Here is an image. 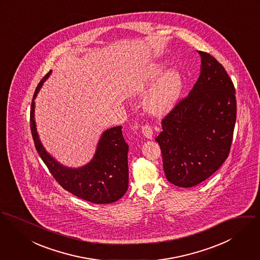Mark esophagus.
I'll use <instances>...</instances> for the list:
<instances>
[{
	"label": "esophagus",
	"instance_id": "obj_1",
	"mask_svg": "<svg viewBox=\"0 0 260 260\" xmlns=\"http://www.w3.org/2000/svg\"><path fill=\"white\" fill-rule=\"evenodd\" d=\"M142 133L144 135V137L148 140H152V137H153V132H152V128L149 126V125H143L142 127Z\"/></svg>",
	"mask_w": 260,
	"mask_h": 260
}]
</instances>
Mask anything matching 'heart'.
<instances>
[{
  "mask_svg": "<svg viewBox=\"0 0 260 260\" xmlns=\"http://www.w3.org/2000/svg\"><path fill=\"white\" fill-rule=\"evenodd\" d=\"M160 61H150L138 69L126 83L127 94L144 96V110L153 117H161L171 113L178 104L182 89L183 77L177 69L166 71Z\"/></svg>",
  "mask_w": 260,
  "mask_h": 260,
  "instance_id": "heart-1",
  "label": "heart"
}]
</instances>
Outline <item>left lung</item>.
Segmentation results:
<instances>
[{
    "mask_svg": "<svg viewBox=\"0 0 260 260\" xmlns=\"http://www.w3.org/2000/svg\"><path fill=\"white\" fill-rule=\"evenodd\" d=\"M201 75L161 121L158 143L170 182L194 186L215 173L231 150L236 120L235 89L226 71L212 56L199 52Z\"/></svg>",
    "mask_w": 260,
    "mask_h": 260,
    "instance_id": "left-lung-1",
    "label": "left lung"
}]
</instances>
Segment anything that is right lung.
I'll use <instances>...</instances> for the list:
<instances>
[{"label": "right lung", "instance_id": "right-lung-1", "mask_svg": "<svg viewBox=\"0 0 260 260\" xmlns=\"http://www.w3.org/2000/svg\"><path fill=\"white\" fill-rule=\"evenodd\" d=\"M51 74L52 71L38 85L30 106V131L37 151L55 179L69 192L96 204L118 201L128 187V145L122 137L120 125L106 129L99 140L92 158L77 169L58 162L42 144L35 120V100Z\"/></svg>", "mask_w": 260, "mask_h": 260}]
</instances>
